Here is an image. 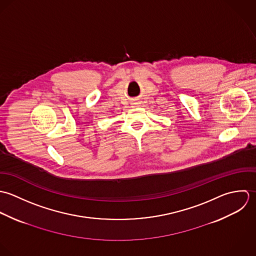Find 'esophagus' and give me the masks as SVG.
<instances>
[{"mask_svg": "<svg viewBox=\"0 0 256 256\" xmlns=\"http://www.w3.org/2000/svg\"><path fill=\"white\" fill-rule=\"evenodd\" d=\"M132 106H136V102H134V104H132Z\"/></svg>", "mask_w": 256, "mask_h": 256, "instance_id": "esophagus-1", "label": "esophagus"}]
</instances>
